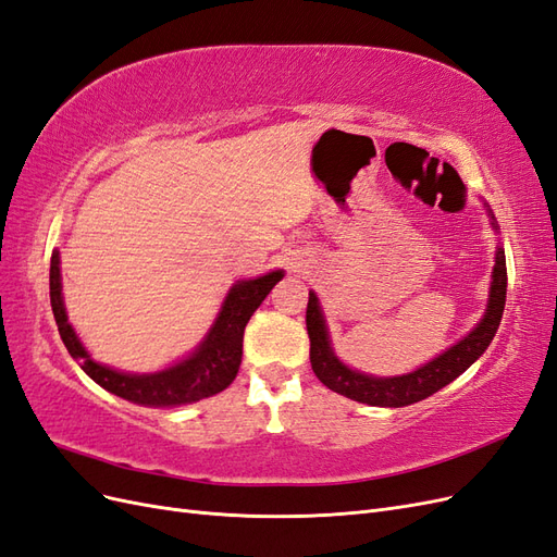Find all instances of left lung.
I'll list each match as a JSON object with an SVG mask.
<instances>
[{
    "mask_svg": "<svg viewBox=\"0 0 557 557\" xmlns=\"http://www.w3.org/2000/svg\"><path fill=\"white\" fill-rule=\"evenodd\" d=\"M504 305H507V258H504V248H497L491 301H487V311L481 323L474 327V332H469L462 342L450 346L440 358L428 362L425 367H420L413 374L395 379H374L360 372H352V369H348L334 358V352L330 348V336L325 330V320L318 307V297L309 293L307 332L311 339V369L318 381L327 385L330 391L369 404V407H409V404H416L434 395L436 391H442L444 385L458 379L483 356V350L491 346L493 336L499 327Z\"/></svg>",
    "mask_w": 557,
    "mask_h": 557,
    "instance_id": "8db88e82",
    "label": "left lung"
}]
</instances>
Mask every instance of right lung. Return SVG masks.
<instances>
[{
  "instance_id": "add662e5",
  "label": "right lung",
  "mask_w": 557,
  "mask_h": 557,
  "mask_svg": "<svg viewBox=\"0 0 557 557\" xmlns=\"http://www.w3.org/2000/svg\"><path fill=\"white\" fill-rule=\"evenodd\" d=\"M283 278V272H272L256 281H242L230 290L225 307L211 327L207 342L201 344L188 360L166 369L160 374L134 376L121 374L115 369L102 367L90 360L86 348L81 346L72 325L66 323L62 305V283H60V252L53 250L50 258V307L58 323V332L70 350V356L81 362V369L104 391L123 397L132 404L150 409H174L195 404L205 397L225 391L234 381L242 364L244 330L250 315L262 305L269 290Z\"/></svg>"
}]
</instances>
